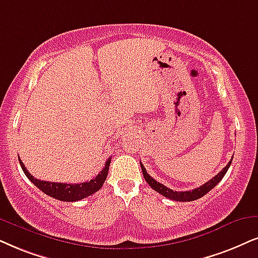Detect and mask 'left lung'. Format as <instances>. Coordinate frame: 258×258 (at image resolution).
<instances>
[{
    "instance_id": "obj_1",
    "label": "left lung",
    "mask_w": 258,
    "mask_h": 258,
    "mask_svg": "<svg viewBox=\"0 0 258 258\" xmlns=\"http://www.w3.org/2000/svg\"><path fill=\"white\" fill-rule=\"evenodd\" d=\"M232 158H233V156H232ZM232 158H231V161L227 163L226 167H225L221 171L218 172V174L214 176L213 178H211L210 181L206 182L205 184L200 185L199 188H195V189H193V190H187V191H175L170 188L165 187L164 184L159 183V182L156 181L155 178H152L151 176L146 172V169L144 168V165H143L142 163H140V167H142V171H143V175H144L145 181L148 182L149 185L153 189V190H156L157 193L163 195V197L170 199V200L185 202V201L198 200V199L204 197L205 194H207L211 189H213L214 187H216V185L219 183L221 180H223V177L225 176V174H226V171L229 170L231 162H232Z\"/></svg>"
}]
</instances>
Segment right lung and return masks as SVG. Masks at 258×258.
Returning a JSON list of instances; mask_svg holds the SVG:
<instances>
[{"mask_svg": "<svg viewBox=\"0 0 258 258\" xmlns=\"http://www.w3.org/2000/svg\"><path fill=\"white\" fill-rule=\"evenodd\" d=\"M19 162H20V165L24 170L25 175L27 176L28 180L33 183L35 187H38L42 193H45L48 197L57 199V200L60 201H78L82 200V199L90 197L91 194H94L95 191L99 190L102 187L103 183H105L107 175H108V169L110 164V157L107 159L105 168L101 170L99 175L96 176L93 180L83 182V183H61V182H48V181H40L38 178H34V176L29 174L27 169H26L25 164L19 157Z\"/></svg>", "mask_w": 258, "mask_h": 258, "instance_id": "1", "label": "right lung"}]
</instances>
